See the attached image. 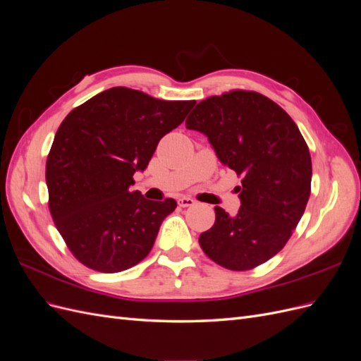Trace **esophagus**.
Segmentation results:
<instances>
[{
	"label": "esophagus",
	"mask_w": 361,
	"mask_h": 361,
	"mask_svg": "<svg viewBox=\"0 0 361 361\" xmlns=\"http://www.w3.org/2000/svg\"><path fill=\"white\" fill-rule=\"evenodd\" d=\"M178 204H179L180 207H188V206L195 204V202H194L191 197H180V199L178 200Z\"/></svg>",
	"instance_id": "1"
}]
</instances>
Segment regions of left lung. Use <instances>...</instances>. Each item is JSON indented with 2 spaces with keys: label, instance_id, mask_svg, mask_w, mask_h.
Returning <instances> with one entry per match:
<instances>
[{
  "label": "left lung",
  "instance_id": "1",
  "mask_svg": "<svg viewBox=\"0 0 361 361\" xmlns=\"http://www.w3.org/2000/svg\"><path fill=\"white\" fill-rule=\"evenodd\" d=\"M185 126L206 135L223 166L243 176L241 207L228 215L215 206L202 250L232 271L264 264L285 247L310 197L312 158L298 126L267 96L244 90L207 97Z\"/></svg>",
  "mask_w": 361,
  "mask_h": 361
}]
</instances>
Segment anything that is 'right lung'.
Returning a JSON list of instances; mask_svg holds the SVG:
<instances>
[{"label":"right lung","instance_id":"1","mask_svg":"<svg viewBox=\"0 0 361 361\" xmlns=\"http://www.w3.org/2000/svg\"><path fill=\"white\" fill-rule=\"evenodd\" d=\"M195 101H161L113 87L63 120L47 161L49 211L81 264L99 272L133 268L149 253L176 200L130 191L159 140L178 128Z\"/></svg>","mask_w":361,"mask_h":361}]
</instances>
